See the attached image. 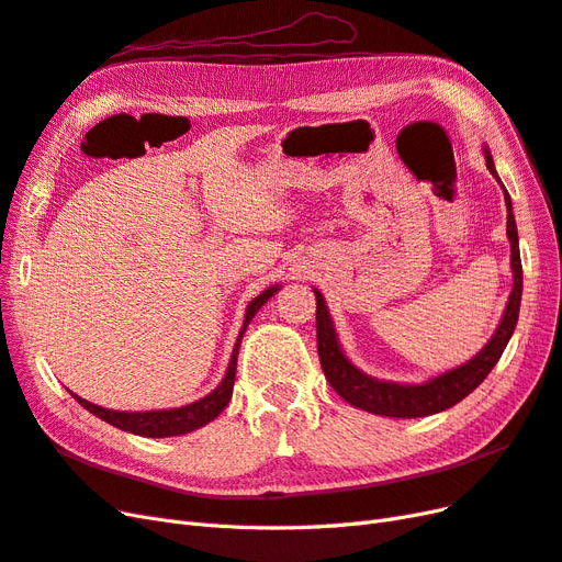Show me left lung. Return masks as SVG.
<instances>
[{"label":"left lung","instance_id":"1","mask_svg":"<svg viewBox=\"0 0 562 562\" xmlns=\"http://www.w3.org/2000/svg\"><path fill=\"white\" fill-rule=\"evenodd\" d=\"M485 164L490 168V173L497 176L495 164H492L490 151H485ZM506 234L508 241H512V269H514V291L512 297H508L504 318L499 323L497 333L492 335L490 342L481 349L479 356L464 366H459L446 375H438L427 384H394V382H380L363 375L361 370H356L347 359L345 353L339 351L335 328L330 323L326 302H323V295L316 293V345H318V361L323 372H326V380L330 386L342 396L347 403L361 407V411H368L372 415H384V417H427L440 411H448L454 403L467 398L471 391L479 386L487 375L490 370L495 368L499 361V356L504 353L508 339H512L516 323H518V312H520V293H522V265H520V250H518V229H516V220L512 213V196L506 194Z\"/></svg>","mask_w":562,"mask_h":562}]
</instances>
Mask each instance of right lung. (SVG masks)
Masks as SVG:
<instances>
[{
  "mask_svg": "<svg viewBox=\"0 0 562 562\" xmlns=\"http://www.w3.org/2000/svg\"><path fill=\"white\" fill-rule=\"evenodd\" d=\"M279 288H269L262 295L255 297L248 310H246V321H244V328L239 339H236V347L232 353V361L227 368V375L223 380L213 394H209L206 398H201L192 405H184V407H176V411H155V413H116V411H108V407H100L93 405L89 401L79 398L77 394H72L77 398L79 405L87 407L89 413H93L95 417H100L103 422L112 424L116 429H124L131 431L135 436H147V438H164V436H182V434H190L203 424H209L211 419H215L220 413L225 411L229 398H232V389H234V378H236V356H239V347H241V337L246 333V326L252 321L255 312H258L262 304L274 295Z\"/></svg>",
  "mask_w": 562,
  "mask_h": 562,
  "instance_id": "1",
  "label": "right lung"
}]
</instances>
